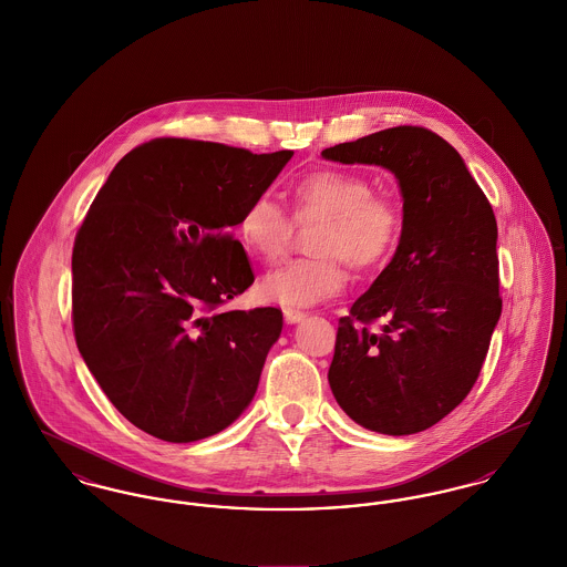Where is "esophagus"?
I'll return each instance as SVG.
<instances>
[{
    "label": "esophagus",
    "instance_id": "34e87169",
    "mask_svg": "<svg viewBox=\"0 0 567 567\" xmlns=\"http://www.w3.org/2000/svg\"><path fill=\"white\" fill-rule=\"evenodd\" d=\"M284 318H286V322L295 324V322H301L302 318H305V311L295 309V307H284Z\"/></svg>",
    "mask_w": 567,
    "mask_h": 567
}]
</instances>
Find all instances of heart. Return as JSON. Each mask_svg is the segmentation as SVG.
<instances>
[{
	"instance_id": "heart-1",
	"label": "heart",
	"mask_w": 567,
	"mask_h": 567,
	"mask_svg": "<svg viewBox=\"0 0 567 567\" xmlns=\"http://www.w3.org/2000/svg\"><path fill=\"white\" fill-rule=\"evenodd\" d=\"M292 218L299 226L318 224L311 231L313 256L284 262L260 281L268 301L311 305L338 295L346 281V265L370 272L395 251L404 213L398 199L374 193L372 183L354 172L324 167L305 174L290 189ZM295 231L288 213L270 197H254L236 221L243 247L258 260H277Z\"/></svg>"
}]
</instances>
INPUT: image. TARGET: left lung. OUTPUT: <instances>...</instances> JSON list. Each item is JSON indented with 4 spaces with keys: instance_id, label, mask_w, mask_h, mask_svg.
I'll return each mask as SVG.
<instances>
[{
    "instance_id": "1",
    "label": "left lung",
    "mask_w": 567,
    "mask_h": 567,
    "mask_svg": "<svg viewBox=\"0 0 567 567\" xmlns=\"http://www.w3.org/2000/svg\"><path fill=\"white\" fill-rule=\"evenodd\" d=\"M382 165L404 197L393 260L340 318L329 384L343 413L380 434L432 427L482 372L503 299L496 219L462 156L423 126H393L322 151ZM382 319L380 332L371 324Z\"/></svg>"
}]
</instances>
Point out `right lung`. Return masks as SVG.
Returning <instances> with one entry per match:
<instances>
[{"label": "right lung", "instance_id": "add662e5", "mask_svg": "<svg viewBox=\"0 0 567 567\" xmlns=\"http://www.w3.org/2000/svg\"><path fill=\"white\" fill-rule=\"evenodd\" d=\"M292 154L152 140L115 165L76 229V348L115 409L161 441L213 436L256 395L284 316L224 309L254 284L234 227Z\"/></svg>", "mask_w": 567, "mask_h": 567}]
</instances>
